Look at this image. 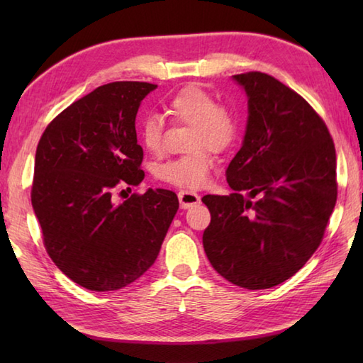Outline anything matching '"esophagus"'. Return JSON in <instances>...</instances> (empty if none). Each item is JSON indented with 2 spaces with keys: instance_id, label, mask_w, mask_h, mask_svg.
<instances>
[{
  "instance_id": "obj_1",
  "label": "esophagus",
  "mask_w": 363,
  "mask_h": 363,
  "mask_svg": "<svg viewBox=\"0 0 363 363\" xmlns=\"http://www.w3.org/2000/svg\"><path fill=\"white\" fill-rule=\"evenodd\" d=\"M177 198H179V203H181L182 209H189V207L199 204V201H201L199 195L194 194V191H187V190L179 191V194H177Z\"/></svg>"
}]
</instances>
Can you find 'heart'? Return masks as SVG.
Segmentation results:
<instances>
[{
	"label": "heart",
	"instance_id": "b5f03b06",
	"mask_svg": "<svg viewBox=\"0 0 363 363\" xmlns=\"http://www.w3.org/2000/svg\"><path fill=\"white\" fill-rule=\"evenodd\" d=\"M165 113L176 121L190 125L187 140L190 152L160 164L159 179L189 190L203 187L213 168V159L206 150L223 152L234 143L238 128L235 113L218 106L209 91L199 87H187L176 94L165 104ZM138 134L146 150L152 154L160 152L164 126L159 117L148 115L143 118Z\"/></svg>",
	"mask_w": 363,
	"mask_h": 363
}]
</instances>
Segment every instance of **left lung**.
Here are the masks:
<instances>
[{
    "instance_id": "8db88e82",
    "label": "left lung",
    "mask_w": 363,
    "mask_h": 363,
    "mask_svg": "<svg viewBox=\"0 0 363 363\" xmlns=\"http://www.w3.org/2000/svg\"><path fill=\"white\" fill-rule=\"evenodd\" d=\"M233 79L248 96V121L226 169L234 191L203 196V245L225 279L262 290L290 279L320 246L337 201L335 146L312 106L273 76Z\"/></svg>"
}]
</instances>
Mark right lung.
Masks as SVG:
<instances>
[{
	"label": "right lung",
	"mask_w": 363,
	"mask_h": 363,
	"mask_svg": "<svg viewBox=\"0 0 363 363\" xmlns=\"http://www.w3.org/2000/svg\"><path fill=\"white\" fill-rule=\"evenodd\" d=\"M156 87L104 84L60 112L37 145L30 201L45 248L84 289L112 291L138 279L157 259L179 209L165 189L113 201L115 190L145 177L135 117Z\"/></svg>",
	"instance_id": "right-lung-1"
}]
</instances>
